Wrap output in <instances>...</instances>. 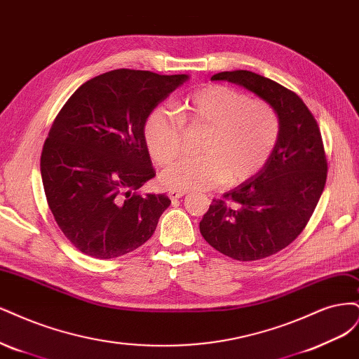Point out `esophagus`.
<instances>
[{
  "label": "esophagus",
  "instance_id": "34e87169",
  "mask_svg": "<svg viewBox=\"0 0 359 359\" xmlns=\"http://www.w3.org/2000/svg\"><path fill=\"white\" fill-rule=\"evenodd\" d=\"M187 194H188V192H184V191H170V192H168V196H170L171 201H175V200L182 198V196H184Z\"/></svg>",
  "mask_w": 359,
  "mask_h": 359
}]
</instances>
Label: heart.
I'll list each match as a JSON object with an SVG mask.
<instances>
[{
	"mask_svg": "<svg viewBox=\"0 0 359 359\" xmlns=\"http://www.w3.org/2000/svg\"><path fill=\"white\" fill-rule=\"evenodd\" d=\"M184 125L205 134L200 156L183 158L161 172L172 191H204L249 180L269 163L280 137V118L270 102L250 100L224 85L204 86L184 98L182 116L167 104L149 113L143 126L147 152L158 165L180 154Z\"/></svg>",
	"mask_w": 359,
	"mask_h": 359,
	"instance_id": "obj_1",
	"label": "heart"
}]
</instances>
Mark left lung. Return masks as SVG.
<instances>
[{
	"instance_id": "left-lung-1",
	"label": "left lung",
	"mask_w": 359,
	"mask_h": 359,
	"mask_svg": "<svg viewBox=\"0 0 359 359\" xmlns=\"http://www.w3.org/2000/svg\"><path fill=\"white\" fill-rule=\"evenodd\" d=\"M212 80L245 86L279 113L280 137L252 179L213 200L200 222L204 240L237 261L274 255L302 234L325 188L328 163L319 125L295 92L248 70Z\"/></svg>"
}]
</instances>
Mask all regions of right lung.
<instances>
[{
  "label": "right lung",
  "instance_id": "1",
  "mask_svg": "<svg viewBox=\"0 0 359 359\" xmlns=\"http://www.w3.org/2000/svg\"><path fill=\"white\" fill-rule=\"evenodd\" d=\"M184 80L113 70L85 82L55 118L41 150L43 188L57 226L85 255L118 258L155 233L171 201L137 192L156 175L143 126Z\"/></svg>",
  "mask_w": 359,
  "mask_h": 359
}]
</instances>
